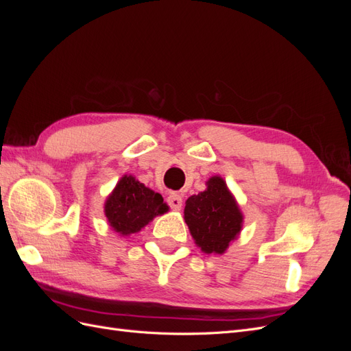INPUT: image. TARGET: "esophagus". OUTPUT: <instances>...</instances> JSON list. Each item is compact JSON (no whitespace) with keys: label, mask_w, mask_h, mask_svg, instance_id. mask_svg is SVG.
Listing matches in <instances>:
<instances>
[{"label":"esophagus","mask_w":351,"mask_h":351,"mask_svg":"<svg viewBox=\"0 0 351 351\" xmlns=\"http://www.w3.org/2000/svg\"><path fill=\"white\" fill-rule=\"evenodd\" d=\"M167 204L169 205V208H171V209L180 210V209H182V205H183V199L178 193L173 192V193H169L167 196Z\"/></svg>","instance_id":"1"}]
</instances>
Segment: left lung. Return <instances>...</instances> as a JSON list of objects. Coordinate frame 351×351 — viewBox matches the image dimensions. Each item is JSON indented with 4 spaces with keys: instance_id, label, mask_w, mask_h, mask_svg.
Segmentation results:
<instances>
[{
    "instance_id": "8db88e82",
    "label": "left lung",
    "mask_w": 351,
    "mask_h": 351,
    "mask_svg": "<svg viewBox=\"0 0 351 351\" xmlns=\"http://www.w3.org/2000/svg\"><path fill=\"white\" fill-rule=\"evenodd\" d=\"M208 189L186 200L184 219L205 253H224L241 230L243 215L221 177L208 180Z\"/></svg>"
}]
</instances>
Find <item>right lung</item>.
<instances>
[{
  "label": "right lung",
  "mask_w": 351,
  "mask_h": 351,
  "mask_svg": "<svg viewBox=\"0 0 351 351\" xmlns=\"http://www.w3.org/2000/svg\"><path fill=\"white\" fill-rule=\"evenodd\" d=\"M168 210L164 199L132 176H124L105 204L110 226L123 236L141 231L155 215Z\"/></svg>",
  "instance_id": "add662e5"
}]
</instances>
